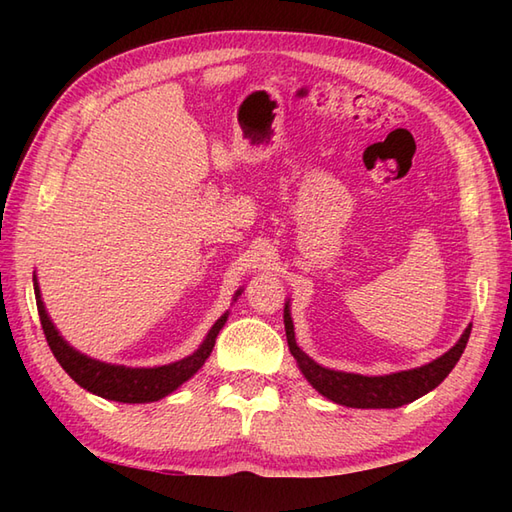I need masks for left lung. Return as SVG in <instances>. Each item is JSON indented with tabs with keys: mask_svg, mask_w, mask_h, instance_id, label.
I'll return each instance as SVG.
<instances>
[{
	"mask_svg": "<svg viewBox=\"0 0 512 512\" xmlns=\"http://www.w3.org/2000/svg\"><path fill=\"white\" fill-rule=\"evenodd\" d=\"M284 325L290 354L295 356L301 374L306 376L308 383L317 389L321 396L336 402V405L354 409H396L402 405H409V402L418 400L424 394H429L431 389H436L442 380L451 374V369L460 361L466 341H469L471 336L469 323V328L462 332L458 343H455L449 352L438 356L436 361L405 369V372H394L385 376H363L323 367L301 350L297 345L295 325H292L290 317V299L284 306Z\"/></svg>",
	"mask_w": 512,
	"mask_h": 512,
	"instance_id": "left-lung-1",
	"label": "left lung"
}]
</instances>
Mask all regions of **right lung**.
<instances>
[{
    "instance_id": "obj_1",
    "label": "right lung",
    "mask_w": 512,
    "mask_h": 512,
    "mask_svg": "<svg viewBox=\"0 0 512 512\" xmlns=\"http://www.w3.org/2000/svg\"><path fill=\"white\" fill-rule=\"evenodd\" d=\"M32 281H35V299H37L41 328L59 365L68 372V376L76 385L88 389L90 394H96L105 400L129 402V405H134V402H156L160 398H165L173 394V391H176L182 383H187L193 374H198V369L206 363V358L211 356L217 334H220L228 314H231L226 310L222 317L211 325V330L206 332L198 350L180 358V361L169 363V365H158V367H125V365L96 361V358L74 350V347L59 334L57 325L52 323L46 306H43L37 275L32 277ZM242 292L244 288H239L235 292L233 301H237V297L242 295Z\"/></svg>"
}]
</instances>
